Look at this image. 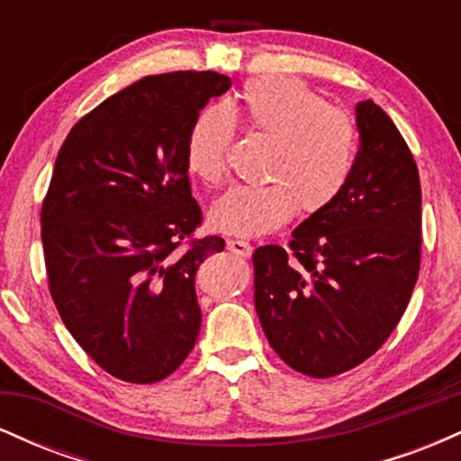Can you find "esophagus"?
I'll return each instance as SVG.
<instances>
[{
	"label": "esophagus",
	"instance_id": "34e87169",
	"mask_svg": "<svg viewBox=\"0 0 461 461\" xmlns=\"http://www.w3.org/2000/svg\"><path fill=\"white\" fill-rule=\"evenodd\" d=\"M227 249H230L231 253H236V256L240 258H249L251 256L253 247L249 245L247 240H238V238H231V240H227Z\"/></svg>",
	"mask_w": 461,
	"mask_h": 461
}]
</instances>
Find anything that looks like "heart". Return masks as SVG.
I'll list each match as a JSON object with an SVG mask.
<instances>
[{"mask_svg":"<svg viewBox=\"0 0 461 461\" xmlns=\"http://www.w3.org/2000/svg\"><path fill=\"white\" fill-rule=\"evenodd\" d=\"M273 139L267 160L271 182L231 186L210 208L221 234L256 238L303 214L321 212L347 186L356 162V128L340 110L285 77L253 79L236 102L199 116L186 140L188 171L205 184H221L234 123Z\"/></svg>","mask_w":461,"mask_h":461,"instance_id":"1","label":"heart"}]
</instances>
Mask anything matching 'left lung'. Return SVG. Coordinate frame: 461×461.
<instances>
[{
	"label": "left lung",
	"instance_id": "left-lung-1",
	"mask_svg": "<svg viewBox=\"0 0 461 461\" xmlns=\"http://www.w3.org/2000/svg\"><path fill=\"white\" fill-rule=\"evenodd\" d=\"M359 151L345 190L293 231L290 251L256 249V312L268 345L308 377L356 368L388 340L420 268V179L377 104L356 105Z\"/></svg>",
	"mask_w": 461,
	"mask_h": 461
}]
</instances>
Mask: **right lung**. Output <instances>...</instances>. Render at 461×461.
Segmentation results:
<instances>
[{"instance_id":"right-lung-1","label":"right lung","mask_w":461,"mask_h":461,"mask_svg":"<svg viewBox=\"0 0 461 461\" xmlns=\"http://www.w3.org/2000/svg\"><path fill=\"white\" fill-rule=\"evenodd\" d=\"M230 86L214 71L142 77L79 119L56 158L41 210L51 299L77 345L123 382H160L197 342L194 275L225 240L176 251L201 223L186 140Z\"/></svg>"}]
</instances>
